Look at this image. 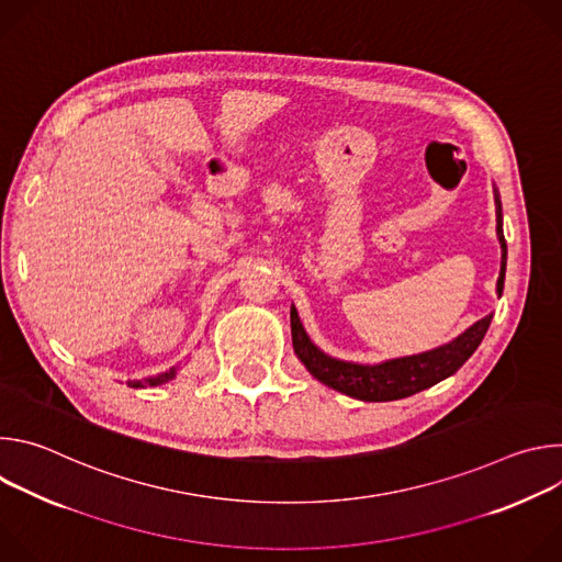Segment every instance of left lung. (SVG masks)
<instances>
[{
	"instance_id": "8db88e82",
	"label": "left lung",
	"mask_w": 562,
	"mask_h": 562,
	"mask_svg": "<svg viewBox=\"0 0 562 562\" xmlns=\"http://www.w3.org/2000/svg\"><path fill=\"white\" fill-rule=\"evenodd\" d=\"M494 202H496V235L501 243V276L496 282L498 297L503 295L505 286V271H507V243L503 233V202L501 193L494 187ZM494 313L480 317L469 329H464L458 338L423 351L414 356H400L389 358L375 364L349 362L334 358L319 349L302 327V319L297 308L291 304V336H293V351L297 360L306 367V371L323 384L356 397L364 403H386V400H400L414 395L423 389L438 384L440 380L453 375L483 342Z\"/></svg>"
}]
</instances>
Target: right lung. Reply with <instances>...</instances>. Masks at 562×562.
I'll return each instance as SVG.
<instances>
[{"label":"right lung","mask_w":562,"mask_h":562,"mask_svg":"<svg viewBox=\"0 0 562 562\" xmlns=\"http://www.w3.org/2000/svg\"><path fill=\"white\" fill-rule=\"evenodd\" d=\"M178 371H180V364L171 367L169 371H162V373H157V375H148V378H142V380H128L126 384H128V386H133V389H144V386H157V384H165V382L173 380V378L178 375Z\"/></svg>","instance_id":"obj_1"}]
</instances>
